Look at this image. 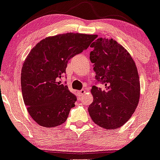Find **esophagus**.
Returning <instances> with one entry per match:
<instances>
[{
  "label": "esophagus",
  "mask_w": 160,
  "mask_h": 160,
  "mask_svg": "<svg viewBox=\"0 0 160 160\" xmlns=\"http://www.w3.org/2000/svg\"><path fill=\"white\" fill-rule=\"evenodd\" d=\"M85 89H82V90L78 91V95H79V96H82L83 94H85Z\"/></svg>",
  "instance_id": "esophagus-1"
}]
</instances>
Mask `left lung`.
<instances>
[{"label":"left lung","mask_w":160,"mask_h":160,"mask_svg":"<svg viewBox=\"0 0 160 160\" xmlns=\"http://www.w3.org/2000/svg\"><path fill=\"white\" fill-rule=\"evenodd\" d=\"M90 46L94 48L90 60L95 79L104 84L105 89L92 87L89 114L101 128H118L128 121L138 104L140 85L137 66L130 53L113 39L98 38Z\"/></svg>","instance_id":"left-lung-1"}]
</instances>
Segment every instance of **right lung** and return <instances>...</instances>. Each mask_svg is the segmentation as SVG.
I'll use <instances>...</instances> for the list:
<instances>
[{"mask_svg":"<svg viewBox=\"0 0 160 160\" xmlns=\"http://www.w3.org/2000/svg\"><path fill=\"white\" fill-rule=\"evenodd\" d=\"M95 35L68 32L42 39L31 49L21 70L23 101L32 119L44 128L64 123L77 98L59 78L68 60L83 52Z\"/></svg>","mask_w":160,"mask_h":160,"instance_id":"right-lung-1","label":"right lung"}]
</instances>
